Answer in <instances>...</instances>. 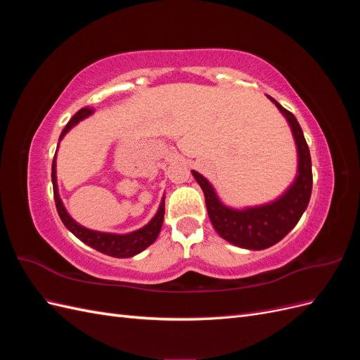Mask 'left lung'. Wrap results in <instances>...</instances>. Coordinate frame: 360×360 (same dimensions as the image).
I'll return each instance as SVG.
<instances>
[{
	"instance_id": "left-lung-1",
	"label": "left lung",
	"mask_w": 360,
	"mask_h": 360,
	"mask_svg": "<svg viewBox=\"0 0 360 360\" xmlns=\"http://www.w3.org/2000/svg\"><path fill=\"white\" fill-rule=\"evenodd\" d=\"M267 97L287 118L296 139L299 155L297 177L282 197L266 205L234 210L219 201L212 184L200 172L192 171L204 192L207 213L217 234L226 242L246 249H266L282 240L307 210L312 192V163L302 127L288 110L279 105L274 97Z\"/></svg>"
}]
</instances>
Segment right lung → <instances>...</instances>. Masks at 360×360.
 Here are the masks:
<instances>
[{
  "instance_id": "obj_1",
  "label": "right lung",
  "mask_w": 360,
  "mask_h": 360,
  "mask_svg": "<svg viewBox=\"0 0 360 360\" xmlns=\"http://www.w3.org/2000/svg\"><path fill=\"white\" fill-rule=\"evenodd\" d=\"M90 114H93L91 108H89V106L81 108V110L70 118V122L66 124V127L63 129L60 139L66 135L76 123L81 122L82 118L89 117ZM52 184H53V200H56L57 212L61 217L63 224L66 225L68 230L78 237L81 242L91 246L96 250H99V252H102L105 255L115 257V258L134 257V255L139 254L141 250H144L146 248H148L151 243H153L160 233V228L163 224V214H165V202L163 201H162L159 210L153 219H151L146 226H143L138 231H134L130 234H123V236L110 234V233H99V231L86 230V228H84L82 225L76 224L69 216L66 209H64V205L58 197V189H57L56 158H53V162H52Z\"/></svg>"
}]
</instances>
